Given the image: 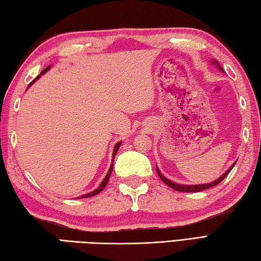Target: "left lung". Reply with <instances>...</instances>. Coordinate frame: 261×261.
I'll use <instances>...</instances> for the list:
<instances>
[{
    "label": "left lung",
    "mask_w": 261,
    "mask_h": 261,
    "mask_svg": "<svg viewBox=\"0 0 261 261\" xmlns=\"http://www.w3.org/2000/svg\"><path fill=\"white\" fill-rule=\"evenodd\" d=\"M212 63H213V65H216L217 67H219V70H220L221 72H224V71H223V68L221 67L220 63L217 62L216 60H213ZM237 161H238V160H237ZM237 161L233 162L232 166H231L230 168H228V169L226 170V171L221 175V177H220L219 179H216V180H214V181L208 182V184H200V185H181V184H175V182L171 181V180H169V179H167L166 177H164V175L161 173L160 170H159L158 166H156V172H158L159 177H160V179L162 180V181H163L164 184H166L167 186H169V187H171L172 189L177 190V191H182V193H197V191H201V190L208 189V188L214 187V186H216V185H219V184L222 181V180L224 179L228 173H230V171L233 169V167L236 166Z\"/></svg>",
    "instance_id": "left-lung-1"
}]
</instances>
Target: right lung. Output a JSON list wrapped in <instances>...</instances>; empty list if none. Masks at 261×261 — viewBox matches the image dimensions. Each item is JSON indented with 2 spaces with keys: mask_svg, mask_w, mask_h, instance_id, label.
I'll list each match as a JSON object with an SVG mask.
<instances>
[{
  "mask_svg": "<svg viewBox=\"0 0 261 261\" xmlns=\"http://www.w3.org/2000/svg\"><path fill=\"white\" fill-rule=\"evenodd\" d=\"M51 66L49 65L48 67H46L45 68V70L44 71H42L40 74H39V75L38 76H37L35 80H34V81L33 82H31L30 84H29V87L31 86V84H33L35 81H37V80H38L41 75H42V74H45L47 71H48L49 70V68H50ZM28 87V88H29ZM120 144H121V142H118V143H117V144L115 145V147H114V152H113V160H111V164H110V168H109V171H108V173L107 174H106V177H105V179L102 180V182H101L100 184V186H99V187L97 188V189H94L93 191H91V193H89V194H86V195H82V196H80V197H77V198H88V197H92V196H94V195H97V194H99L100 193V191H102L103 189H105V187H106V186H107V184H108V180H109V177H110V174H111V172H113V168H114V160H115V156H116V153H117V151H118L119 150V147H120Z\"/></svg>",
  "mask_w": 261,
  "mask_h": 261,
  "instance_id": "obj_1",
  "label": "right lung"
}]
</instances>
